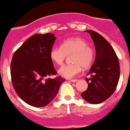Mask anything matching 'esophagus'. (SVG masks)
I'll return each mask as SVG.
<instances>
[{
  "instance_id": "1",
  "label": "esophagus",
  "mask_w": 130,
  "mask_h": 130,
  "mask_svg": "<svg viewBox=\"0 0 130 130\" xmlns=\"http://www.w3.org/2000/svg\"><path fill=\"white\" fill-rule=\"evenodd\" d=\"M70 81L72 82H76L77 81V79H71V80H70Z\"/></svg>"
}]
</instances>
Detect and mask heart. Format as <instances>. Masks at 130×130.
Instances as JSON below:
<instances>
[{"mask_svg": "<svg viewBox=\"0 0 130 130\" xmlns=\"http://www.w3.org/2000/svg\"><path fill=\"white\" fill-rule=\"evenodd\" d=\"M73 54L71 60L73 64L64 65L59 68L58 73L61 76L72 79L77 76L82 69L91 66L94 60V50L88 45L85 39L79 37H71L62 42L60 46L51 48L50 57L53 62L60 65L67 56Z\"/></svg>", "mask_w": 130, "mask_h": 130, "instance_id": "b5f03b06", "label": "heart"}]
</instances>
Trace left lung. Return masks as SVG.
<instances>
[{"label": "left lung", "mask_w": 130, "mask_h": 130, "mask_svg": "<svg viewBox=\"0 0 130 130\" xmlns=\"http://www.w3.org/2000/svg\"><path fill=\"white\" fill-rule=\"evenodd\" d=\"M86 31L92 37L96 54L88 73L91 77L85 78L88 88L81 96L91 104H100L108 99L116 88L120 76L119 63L113 48L104 37L94 31Z\"/></svg>", "instance_id": "8db88e82"}]
</instances>
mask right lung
<instances>
[{"label": "right lung", "mask_w": 130, "mask_h": 130, "mask_svg": "<svg viewBox=\"0 0 130 130\" xmlns=\"http://www.w3.org/2000/svg\"><path fill=\"white\" fill-rule=\"evenodd\" d=\"M56 37L54 34H36L15 53L11 63V76L14 90L26 104L35 107L47 105L57 95L65 79L57 74L50 57Z\"/></svg>", "instance_id": "right-lung-1"}]
</instances>
